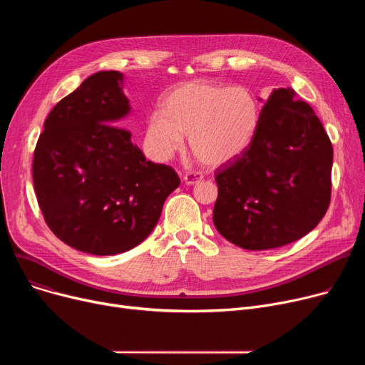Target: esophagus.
Instances as JSON below:
<instances>
[{"label":"esophagus","mask_w":365,"mask_h":365,"mask_svg":"<svg viewBox=\"0 0 365 365\" xmlns=\"http://www.w3.org/2000/svg\"><path fill=\"white\" fill-rule=\"evenodd\" d=\"M202 180V176L200 175V173H186V175L183 176V182L186 185H197Z\"/></svg>","instance_id":"esophagus-1"}]
</instances>
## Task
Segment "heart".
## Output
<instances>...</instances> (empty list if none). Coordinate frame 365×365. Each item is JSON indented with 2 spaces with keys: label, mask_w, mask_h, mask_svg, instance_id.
<instances>
[{
  "label": "heart",
  "mask_w": 365,
  "mask_h": 365,
  "mask_svg": "<svg viewBox=\"0 0 365 365\" xmlns=\"http://www.w3.org/2000/svg\"><path fill=\"white\" fill-rule=\"evenodd\" d=\"M262 110L245 87L194 80L173 87L146 123V145L153 158L168 160L187 134L190 152L207 167L240 158L253 143Z\"/></svg>",
  "instance_id": "1"
}]
</instances>
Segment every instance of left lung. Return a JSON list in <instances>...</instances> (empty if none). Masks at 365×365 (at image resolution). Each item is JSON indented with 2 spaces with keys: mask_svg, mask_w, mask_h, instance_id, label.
<instances>
[{
  "mask_svg": "<svg viewBox=\"0 0 365 365\" xmlns=\"http://www.w3.org/2000/svg\"><path fill=\"white\" fill-rule=\"evenodd\" d=\"M331 167L333 146L314 109L293 88L272 90L250 148L217 168L216 229L245 250L304 237L329 208Z\"/></svg>",
  "mask_w": 365,
  "mask_h": 365,
  "instance_id": "1",
  "label": "left lung"
}]
</instances>
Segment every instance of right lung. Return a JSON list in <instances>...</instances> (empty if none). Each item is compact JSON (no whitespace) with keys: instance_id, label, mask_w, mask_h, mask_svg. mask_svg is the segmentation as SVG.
Masks as SVG:
<instances>
[{"instance_id":"1","label":"right lung","mask_w":365,"mask_h":365,"mask_svg":"<svg viewBox=\"0 0 365 365\" xmlns=\"http://www.w3.org/2000/svg\"><path fill=\"white\" fill-rule=\"evenodd\" d=\"M124 75L96 72L57 103L38 139L32 176L53 234L94 256L131 250L155 227L180 185L171 167L148 161L123 121L131 112Z\"/></svg>"}]
</instances>
